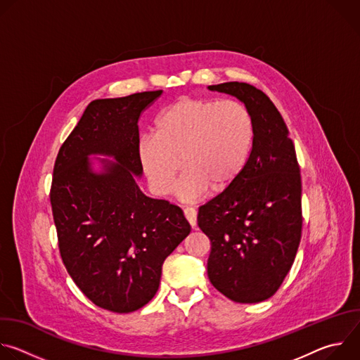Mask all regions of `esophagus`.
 Segmentation results:
<instances>
[{
    "label": "esophagus",
    "mask_w": 360,
    "mask_h": 360,
    "mask_svg": "<svg viewBox=\"0 0 360 360\" xmlns=\"http://www.w3.org/2000/svg\"><path fill=\"white\" fill-rule=\"evenodd\" d=\"M184 215H185V218L188 219L189 225H191L192 228H195V226H196V211H195L193 208H185V210H184Z\"/></svg>",
    "instance_id": "34e87169"
}]
</instances>
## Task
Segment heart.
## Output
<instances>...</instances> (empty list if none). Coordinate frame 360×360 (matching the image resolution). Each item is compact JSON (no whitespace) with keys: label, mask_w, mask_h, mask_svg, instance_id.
<instances>
[{"label":"heart","mask_w":360,"mask_h":360,"mask_svg":"<svg viewBox=\"0 0 360 360\" xmlns=\"http://www.w3.org/2000/svg\"><path fill=\"white\" fill-rule=\"evenodd\" d=\"M253 141V118L242 102L184 96L160 112L153 135L139 139L138 161L158 195L174 189L184 168L178 193L192 202L210 189L232 188L248 167Z\"/></svg>","instance_id":"obj_1"}]
</instances>
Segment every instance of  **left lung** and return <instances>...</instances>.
Returning <instances> with one entry per match:
<instances>
[{
	"label": "left lung",
	"instance_id": "8db88e82",
	"mask_svg": "<svg viewBox=\"0 0 360 360\" xmlns=\"http://www.w3.org/2000/svg\"><path fill=\"white\" fill-rule=\"evenodd\" d=\"M242 101L255 124L248 167L198 212L211 240L208 278L239 303L269 299L292 268L302 233V181L295 145L269 96L246 82L208 86Z\"/></svg>",
	"mask_w": 360,
	"mask_h": 360
}]
</instances>
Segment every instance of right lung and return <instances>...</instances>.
I'll return each mask as SVG.
<instances>
[{"instance_id":"1","label":"right lung","mask_w":360,"mask_h":360,"mask_svg":"<svg viewBox=\"0 0 360 360\" xmlns=\"http://www.w3.org/2000/svg\"><path fill=\"white\" fill-rule=\"evenodd\" d=\"M162 91L95 99L60 148L51 207L63 262L82 293L115 314L138 311L155 296L162 264L189 235L176 205L142 193L135 176L142 111ZM91 155L101 173L91 169Z\"/></svg>"}]
</instances>
